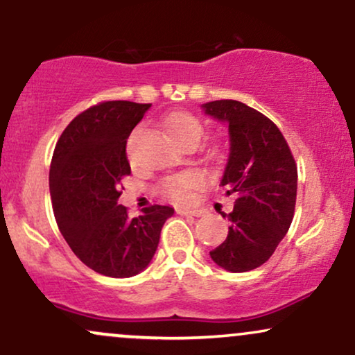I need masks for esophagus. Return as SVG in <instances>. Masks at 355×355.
Returning a JSON list of instances; mask_svg holds the SVG:
<instances>
[{
  "instance_id": "34e87169",
  "label": "esophagus",
  "mask_w": 355,
  "mask_h": 355,
  "mask_svg": "<svg viewBox=\"0 0 355 355\" xmlns=\"http://www.w3.org/2000/svg\"><path fill=\"white\" fill-rule=\"evenodd\" d=\"M178 215H193V217H200V211L193 209H183V207H177Z\"/></svg>"
}]
</instances>
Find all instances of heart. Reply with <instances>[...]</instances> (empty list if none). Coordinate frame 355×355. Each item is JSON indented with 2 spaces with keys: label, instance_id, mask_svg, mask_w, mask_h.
I'll list each match as a JSON object with an SVG mask.
<instances>
[{
  "label": "heart",
  "instance_id": "heart-1",
  "mask_svg": "<svg viewBox=\"0 0 355 355\" xmlns=\"http://www.w3.org/2000/svg\"><path fill=\"white\" fill-rule=\"evenodd\" d=\"M166 133L177 145L185 141L200 140L203 133V125L197 116L189 112H173L164 121ZM202 177L197 172H185L177 177L168 178L162 185V193L172 198L175 202H187L191 197V191L200 187Z\"/></svg>",
  "mask_w": 355,
  "mask_h": 355
}]
</instances>
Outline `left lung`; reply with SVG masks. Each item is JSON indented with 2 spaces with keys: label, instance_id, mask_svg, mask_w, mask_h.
<instances>
[{
  "label": "left lung",
  "instance_id": "8db88e82",
  "mask_svg": "<svg viewBox=\"0 0 355 355\" xmlns=\"http://www.w3.org/2000/svg\"><path fill=\"white\" fill-rule=\"evenodd\" d=\"M203 110L229 125L230 155L220 185L235 195L229 235L210 257L229 272L254 270L270 259L294 218V155L274 121L242 101H209Z\"/></svg>",
  "mask_w": 355,
  "mask_h": 355
}]
</instances>
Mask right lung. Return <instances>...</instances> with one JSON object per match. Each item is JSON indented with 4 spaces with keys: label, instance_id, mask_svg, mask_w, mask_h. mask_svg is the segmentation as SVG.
<instances>
[{
    "label": "right lung",
    "instance_id": "1",
    "mask_svg": "<svg viewBox=\"0 0 355 355\" xmlns=\"http://www.w3.org/2000/svg\"><path fill=\"white\" fill-rule=\"evenodd\" d=\"M152 105L101 101L81 112L61 133L50 166L56 223L85 266L126 279L152 262L172 207L150 205L135 218L118 205L121 178L132 173L126 140Z\"/></svg>",
    "mask_w": 355,
    "mask_h": 355
}]
</instances>
